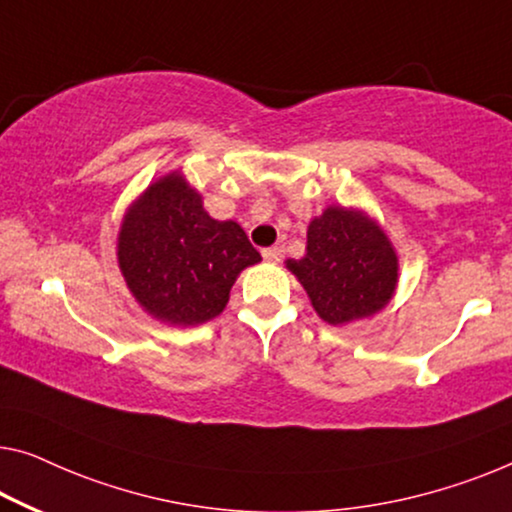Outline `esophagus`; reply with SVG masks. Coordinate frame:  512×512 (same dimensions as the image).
<instances>
[{"instance_id":"34e87169","label":"esophagus","mask_w":512,"mask_h":512,"mask_svg":"<svg viewBox=\"0 0 512 512\" xmlns=\"http://www.w3.org/2000/svg\"><path fill=\"white\" fill-rule=\"evenodd\" d=\"M262 257L266 259V262L276 264V262H280V259H282V248H278V246L264 248V250H262Z\"/></svg>"}]
</instances>
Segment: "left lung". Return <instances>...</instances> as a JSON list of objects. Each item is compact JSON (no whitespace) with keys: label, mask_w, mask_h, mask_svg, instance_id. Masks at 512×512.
Instances as JSON below:
<instances>
[{"label":"left lung","mask_w":512,"mask_h":512,"mask_svg":"<svg viewBox=\"0 0 512 512\" xmlns=\"http://www.w3.org/2000/svg\"><path fill=\"white\" fill-rule=\"evenodd\" d=\"M285 266L331 326L375 317L400 280V259L384 227L365 209L342 204H329L310 220L305 255Z\"/></svg>","instance_id":"left-lung-1"}]
</instances>
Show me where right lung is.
Segmentation results:
<instances>
[{
  "label": "right lung",
  "mask_w": 512,
  "mask_h": 512,
  "mask_svg": "<svg viewBox=\"0 0 512 512\" xmlns=\"http://www.w3.org/2000/svg\"><path fill=\"white\" fill-rule=\"evenodd\" d=\"M262 262L234 220H216L181 170L151 181L117 234V264L135 303L167 326L216 319L239 273Z\"/></svg>",
  "instance_id": "add662e5"
}]
</instances>
